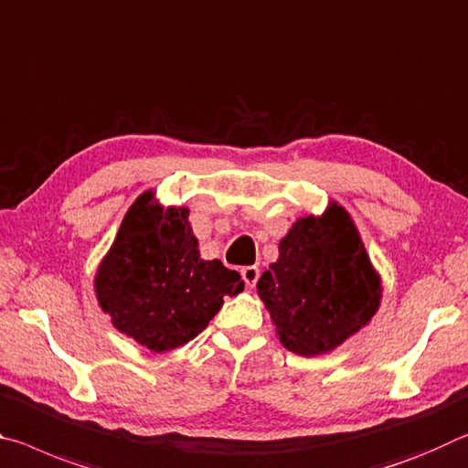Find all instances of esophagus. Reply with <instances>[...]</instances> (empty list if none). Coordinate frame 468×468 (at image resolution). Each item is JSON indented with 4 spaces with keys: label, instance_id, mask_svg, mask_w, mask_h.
I'll list each match as a JSON object with an SVG mask.
<instances>
[{
    "label": "esophagus",
    "instance_id": "esophagus-1",
    "mask_svg": "<svg viewBox=\"0 0 468 468\" xmlns=\"http://www.w3.org/2000/svg\"><path fill=\"white\" fill-rule=\"evenodd\" d=\"M242 280H244V284H247L249 288H255V284H257V280H259V275H261V271H259V267H255V265H249V267H242Z\"/></svg>",
    "mask_w": 468,
    "mask_h": 468
}]
</instances>
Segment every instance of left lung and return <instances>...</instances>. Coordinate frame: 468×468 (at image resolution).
Here are the masks:
<instances>
[{"mask_svg": "<svg viewBox=\"0 0 468 468\" xmlns=\"http://www.w3.org/2000/svg\"><path fill=\"white\" fill-rule=\"evenodd\" d=\"M280 342L298 356L338 348L379 309L381 280L355 221L338 203L296 219L278 261L257 282Z\"/></svg>", "mask_w": 468, "mask_h": 468, "instance_id": "1", "label": "left lung"}]
</instances>
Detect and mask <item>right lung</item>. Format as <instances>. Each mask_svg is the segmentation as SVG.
<instances>
[{"label":"right lung","instance_id":"obj_1","mask_svg":"<svg viewBox=\"0 0 468 468\" xmlns=\"http://www.w3.org/2000/svg\"><path fill=\"white\" fill-rule=\"evenodd\" d=\"M244 290L240 273L205 261L186 207L143 193L122 219L95 275V294L113 327L153 352L184 346L207 327L224 296Z\"/></svg>","mask_w":468,"mask_h":468}]
</instances>
